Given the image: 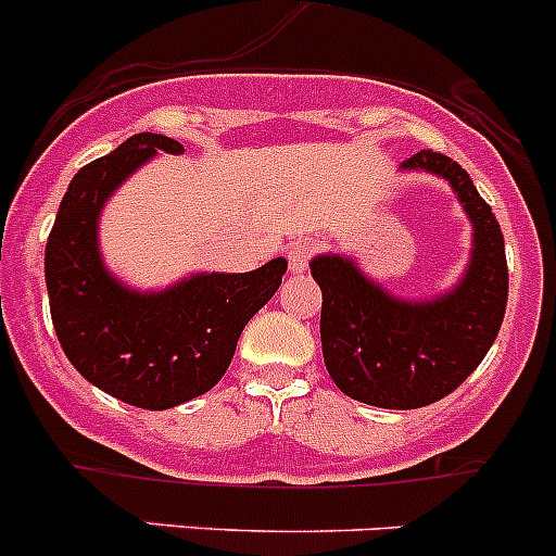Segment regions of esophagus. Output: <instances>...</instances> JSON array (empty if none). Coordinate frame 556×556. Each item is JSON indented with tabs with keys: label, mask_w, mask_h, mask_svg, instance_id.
<instances>
[{
	"label": "esophagus",
	"mask_w": 556,
	"mask_h": 556,
	"mask_svg": "<svg viewBox=\"0 0 556 556\" xmlns=\"http://www.w3.org/2000/svg\"><path fill=\"white\" fill-rule=\"evenodd\" d=\"M315 254V243L302 241V243H293L288 249V266L293 274H304L309 268V261H313Z\"/></svg>",
	"instance_id": "obj_1"
}]
</instances>
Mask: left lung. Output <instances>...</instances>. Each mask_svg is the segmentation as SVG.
I'll return each instance as SVG.
<instances>
[{"label":"left lung","instance_id":"1","mask_svg":"<svg viewBox=\"0 0 556 556\" xmlns=\"http://www.w3.org/2000/svg\"><path fill=\"white\" fill-rule=\"evenodd\" d=\"M403 167L442 175L464 202L475 225L464 282L439 302L412 304L383 293L334 254L309 266L324 293L326 370L340 392L378 408H422L455 392L485 359L507 307L505 238L469 173L435 150H419Z\"/></svg>","mask_w":556,"mask_h":556}]
</instances>
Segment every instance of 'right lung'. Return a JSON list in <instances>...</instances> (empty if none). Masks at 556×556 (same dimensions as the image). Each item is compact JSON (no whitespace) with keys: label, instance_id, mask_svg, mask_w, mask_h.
Returning <instances> with one entry per match:
<instances>
[{"label":"right lung","instance_id":"right-lung-1","mask_svg":"<svg viewBox=\"0 0 556 556\" xmlns=\"http://www.w3.org/2000/svg\"><path fill=\"white\" fill-rule=\"evenodd\" d=\"M155 150L184 153L161 134H134L74 175L46 243V288L54 331L90 383L137 408H173L214 389L238 337L277 293L282 257L249 274H200L164 293H131L98 257L101 205Z\"/></svg>","mask_w":556,"mask_h":556}]
</instances>
